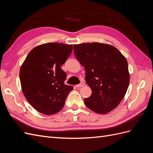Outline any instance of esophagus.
<instances>
[{
    "instance_id": "obj_1",
    "label": "esophagus",
    "mask_w": 153,
    "mask_h": 153,
    "mask_svg": "<svg viewBox=\"0 0 153 153\" xmlns=\"http://www.w3.org/2000/svg\"><path fill=\"white\" fill-rule=\"evenodd\" d=\"M85 85V84L83 82H80L79 84H77V85H76V87H83Z\"/></svg>"
}]
</instances>
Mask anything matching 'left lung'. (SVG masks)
I'll use <instances>...</instances> for the list:
<instances>
[{"label":"left lung","mask_w":153,"mask_h":153,"mask_svg":"<svg viewBox=\"0 0 153 153\" xmlns=\"http://www.w3.org/2000/svg\"><path fill=\"white\" fill-rule=\"evenodd\" d=\"M74 53L85 69V82L92 90L84 99L93 112L105 114L112 111L123 99L129 82L126 58L112 45L100 43L74 45Z\"/></svg>","instance_id":"obj_1"}]
</instances>
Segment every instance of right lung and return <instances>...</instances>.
<instances>
[{"instance_id":"add662e5","label":"right lung","mask_w":153,"mask_h":153,"mask_svg":"<svg viewBox=\"0 0 153 153\" xmlns=\"http://www.w3.org/2000/svg\"><path fill=\"white\" fill-rule=\"evenodd\" d=\"M73 45L45 43L32 49L21 66L22 92L38 112L53 115L64 107L73 87L64 84L66 73L61 69L71 55Z\"/></svg>"}]
</instances>
